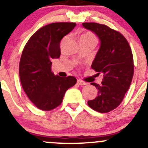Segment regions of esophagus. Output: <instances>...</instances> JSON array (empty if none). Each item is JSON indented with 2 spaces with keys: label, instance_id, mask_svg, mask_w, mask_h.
I'll return each mask as SVG.
<instances>
[{
  "label": "esophagus",
  "instance_id": "esophagus-1",
  "mask_svg": "<svg viewBox=\"0 0 148 148\" xmlns=\"http://www.w3.org/2000/svg\"><path fill=\"white\" fill-rule=\"evenodd\" d=\"M77 84L80 85V86H85V85H87V83L84 82V81L79 79V80H77Z\"/></svg>",
  "mask_w": 148,
  "mask_h": 148
}]
</instances>
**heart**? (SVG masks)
Returning a JSON list of instances; mask_svg holds the SVG:
<instances>
[{
    "instance_id": "1",
    "label": "heart",
    "mask_w": 148,
    "mask_h": 148,
    "mask_svg": "<svg viewBox=\"0 0 148 148\" xmlns=\"http://www.w3.org/2000/svg\"><path fill=\"white\" fill-rule=\"evenodd\" d=\"M81 41H93L96 42V37L90 32H86L82 34L80 37V42Z\"/></svg>"
}]
</instances>
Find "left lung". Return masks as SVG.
Listing matches in <instances>:
<instances>
[{
    "instance_id": "left-lung-1",
    "label": "left lung",
    "mask_w": 148,
    "mask_h": 148,
    "mask_svg": "<svg viewBox=\"0 0 148 148\" xmlns=\"http://www.w3.org/2000/svg\"><path fill=\"white\" fill-rule=\"evenodd\" d=\"M82 25L99 37L100 47L91 67L103 74L101 85L91 83L98 93L88 104L95 111L108 113L120 104L130 88L134 75L133 55L128 42L119 32L97 23Z\"/></svg>"
}]
</instances>
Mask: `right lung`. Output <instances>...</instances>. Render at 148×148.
<instances>
[{
	"label": "right lung",
	"instance_id": "right-lung-1",
	"mask_svg": "<svg viewBox=\"0 0 148 148\" xmlns=\"http://www.w3.org/2000/svg\"><path fill=\"white\" fill-rule=\"evenodd\" d=\"M59 22L45 25L30 37L19 62L23 89L30 101L42 111H51L62 103L67 89L76 83L72 76L62 78L51 72L52 59L60 56L61 40L76 26Z\"/></svg>",
	"mask_w": 148,
	"mask_h": 148
}]
</instances>
